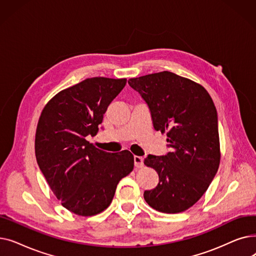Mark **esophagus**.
Returning a JSON list of instances; mask_svg holds the SVG:
<instances>
[{
  "instance_id": "34e87169",
  "label": "esophagus",
  "mask_w": 256,
  "mask_h": 256,
  "mask_svg": "<svg viewBox=\"0 0 256 256\" xmlns=\"http://www.w3.org/2000/svg\"><path fill=\"white\" fill-rule=\"evenodd\" d=\"M134 163H135V166L137 168H142L144 163H143V158L139 156H134Z\"/></svg>"
}]
</instances>
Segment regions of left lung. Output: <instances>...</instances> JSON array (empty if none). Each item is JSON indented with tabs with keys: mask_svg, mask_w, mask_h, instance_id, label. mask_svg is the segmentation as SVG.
Masks as SVG:
<instances>
[{
	"mask_svg": "<svg viewBox=\"0 0 256 256\" xmlns=\"http://www.w3.org/2000/svg\"><path fill=\"white\" fill-rule=\"evenodd\" d=\"M128 84L148 106L154 130L167 132L171 150L144 160L158 174L144 199L158 212H184L206 193L219 168L216 106L202 86L170 72L130 78Z\"/></svg>",
	"mask_w": 256,
	"mask_h": 256,
	"instance_id": "obj_1",
	"label": "left lung"
}]
</instances>
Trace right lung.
Listing matches in <instances>:
<instances>
[{
    "label": "right lung",
    "instance_id": "1",
    "mask_svg": "<svg viewBox=\"0 0 256 256\" xmlns=\"http://www.w3.org/2000/svg\"><path fill=\"white\" fill-rule=\"evenodd\" d=\"M126 84V78H86L56 94L40 115L37 164L62 206L78 216L104 210L120 180L134 169L130 152H106L87 141Z\"/></svg>",
    "mask_w": 256,
    "mask_h": 256
}]
</instances>
